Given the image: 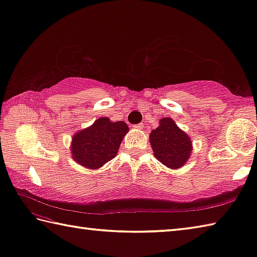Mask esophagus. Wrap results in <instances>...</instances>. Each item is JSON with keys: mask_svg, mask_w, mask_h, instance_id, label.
<instances>
[{"mask_svg": "<svg viewBox=\"0 0 257 257\" xmlns=\"http://www.w3.org/2000/svg\"><path fill=\"white\" fill-rule=\"evenodd\" d=\"M143 126H144V124H143V123H140V124H138V125H135V128L141 130V128H143Z\"/></svg>", "mask_w": 257, "mask_h": 257, "instance_id": "esophagus-1", "label": "esophagus"}]
</instances>
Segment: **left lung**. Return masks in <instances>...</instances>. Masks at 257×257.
I'll return each instance as SVG.
<instances>
[{
    "label": "left lung",
    "mask_w": 257,
    "mask_h": 257,
    "mask_svg": "<svg viewBox=\"0 0 257 257\" xmlns=\"http://www.w3.org/2000/svg\"><path fill=\"white\" fill-rule=\"evenodd\" d=\"M160 125L150 134V143L154 156L172 170L184 166L192 153V141L171 117H163Z\"/></svg>",
    "instance_id": "left-lung-1"
}]
</instances>
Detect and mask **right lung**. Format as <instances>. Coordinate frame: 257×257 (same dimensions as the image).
I'll use <instances>...</instances> for the list:
<instances>
[{
  "label": "right lung",
  "instance_id": "obj_1",
  "mask_svg": "<svg viewBox=\"0 0 257 257\" xmlns=\"http://www.w3.org/2000/svg\"><path fill=\"white\" fill-rule=\"evenodd\" d=\"M127 132L128 126L125 122H112L108 117H99L91 126L73 135L70 148L72 159L83 167L97 170L117 155Z\"/></svg>",
  "mask_w": 257,
  "mask_h": 257
}]
</instances>
